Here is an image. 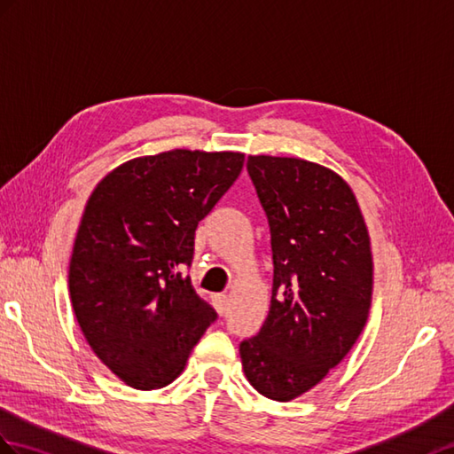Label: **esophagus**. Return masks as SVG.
<instances>
[{"label": "esophagus", "instance_id": "1", "mask_svg": "<svg viewBox=\"0 0 454 454\" xmlns=\"http://www.w3.org/2000/svg\"><path fill=\"white\" fill-rule=\"evenodd\" d=\"M213 303H215L216 311H218L220 315H224L226 309H228V296H226V294H215V296H213Z\"/></svg>", "mask_w": 454, "mask_h": 454}]
</instances>
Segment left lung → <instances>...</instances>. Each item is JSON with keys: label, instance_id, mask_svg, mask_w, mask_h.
I'll list each match as a JSON object with an SVG mask.
<instances>
[{"label": "left lung", "instance_id": "left-lung-1", "mask_svg": "<svg viewBox=\"0 0 454 454\" xmlns=\"http://www.w3.org/2000/svg\"><path fill=\"white\" fill-rule=\"evenodd\" d=\"M270 230L272 296L259 333L239 342L247 381L296 398L350 352L372 305L370 234L340 176L301 158L249 156Z\"/></svg>", "mask_w": 454, "mask_h": 454}]
</instances>
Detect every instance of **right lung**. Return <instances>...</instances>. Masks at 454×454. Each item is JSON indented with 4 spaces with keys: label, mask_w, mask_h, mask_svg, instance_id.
<instances>
[{
    "label": "right lung",
    "mask_w": 454,
    "mask_h": 454,
    "mask_svg": "<svg viewBox=\"0 0 454 454\" xmlns=\"http://www.w3.org/2000/svg\"><path fill=\"white\" fill-rule=\"evenodd\" d=\"M244 154L176 149L135 158L94 189L69 262V294L92 352L141 391L182 373L216 321L187 269L197 224L234 185Z\"/></svg>",
    "instance_id": "right-lung-1"
}]
</instances>
